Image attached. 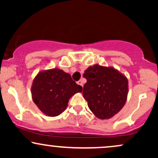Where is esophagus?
I'll use <instances>...</instances> for the list:
<instances>
[{
	"label": "esophagus",
	"mask_w": 158,
	"mask_h": 158,
	"mask_svg": "<svg viewBox=\"0 0 158 158\" xmlns=\"http://www.w3.org/2000/svg\"><path fill=\"white\" fill-rule=\"evenodd\" d=\"M77 84L79 85H81V86H83V81H82V80L78 81H77Z\"/></svg>",
	"instance_id": "1"
}]
</instances>
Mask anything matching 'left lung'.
Returning a JSON list of instances; mask_svg holds the SVG:
<instances>
[{"mask_svg":"<svg viewBox=\"0 0 158 158\" xmlns=\"http://www.w3.org/2000/svg\"><path fill=\"white\" fill-rule=\"evenodd\" d=\"M83 77L87 79L83 97L97 118H111L123 108L128 93L126 76L113 67L94 64L85 70Z\"/></svg>","mask_w":158,"mask_h":158,"instance_id":"8db88e82","label":"left lung"}]
</instances>
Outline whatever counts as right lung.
Instances as JSON below:
<instances>
[{"label":"right lung","mask_w":158,"mask_h":158,"mask_svg":"<svg viewBox=\"0 0 158 158\" xmlns=\"http://www.w3.org/2000/svg\"><path fill=\"white\" fill-rule=\"evenodd\" d=\"M82 91L70 75L59 68L40 71L31 87L32 100L39 109L48 117H56L68 107L69 99Z\"/></svg>","instance_id":"obj_1"}]
</instances>
